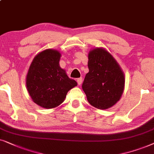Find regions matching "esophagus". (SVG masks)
<instances>
[{"instance_id":"obj_1","label":"esophagus","mask_w":154,"mask_h":154,"mask_svg":"<svg viewBox=\"0 0 154 154\" xmlns=\"http://www.w3.org/2000/svg\"><path fill=\"white\" fill-rule=\"evenodd\" d=\"M77 84H78L79 85H81L82 83V77L77 78Z\"/></svg>"}]
</instances>
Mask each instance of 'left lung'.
Masks as SVG:
<instances>
[{
	"label": "left lung",
	"mask_w": 154,
	"mask_h": 154,
	"mask_svg": "<svg viewBox=\"0 0 154 154\" xmlns=\"http://www.w3.org/2000/svg\"><path fill=\"white\" fill-rule=\"evenodd\" d=\"M89 72L82 89L89 103L98 109L106 110L120 99L125 89V75L120 65L103 48H94L88 54Z\"/></svg>",
	"instance_id": "1"
}]
</instances>
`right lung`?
Listing matches in <instances>:
<instances>
[{
	"label": "right lung",
	"instance_id": "obj_1",
	"mask_svg": "<svg viewBox=\"0 0 154 154\" xmlns=\"http://www.w3.org/2000/svg\"><path fill=\"white\" fill-rule=\"evenodd\" d=\"M60 57L55 49L41 51L33 59L26 75V89L32 101L46 109L60 105L67 92L77 85L60 67Z\"/></svg>",
	"mask_w": 154,
	"mask_h": 154
}]
</instances>
